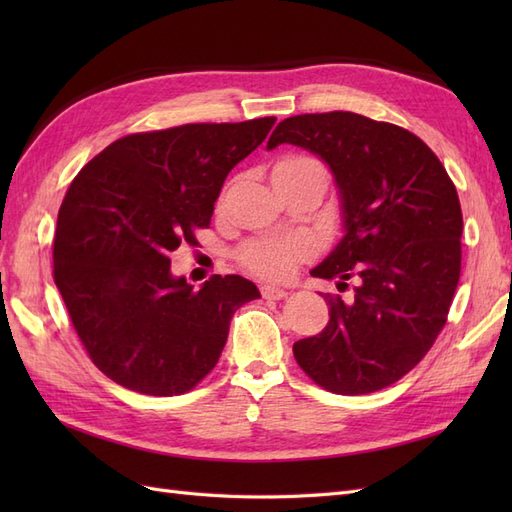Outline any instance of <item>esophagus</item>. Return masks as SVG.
Segmentation results:
<instances>
[{"instance_id":"34e87169","label":"esophagus","mask_w":512,"mask_h":512,"mask_svg":"<svg viewBox=\"0 0 512 512\" xmlns=\"http://www.w3.org/2000/svg\"><path fill=\"white\" fill-rule=\"evenodd\" d=\"M286 290L284 288H277V286H262V297L269 299V301H280L286 297Z\"/></svg>"}]
</instances>
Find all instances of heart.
I'll use <instances>...</instances> for the list:
<instances>
[{
	"mask_svg": "<svg viewBox=\"0 0 512 512\" xmlns=\"http://www.w3.org/2000/svg\"><path fill=\"white\" fill-rule=\"evenodd\" d=\"M299 166H320L316 160L305 156H290L277 162L275 170L299 168ZM307 254V245L301 239H265L254 241L243 250L241 258L254 273L269 277V280H284L297 262Z\"/></svg>",
	"mask_w": 512,
	"mask_h": 512,
	"instance_id": "obj_1",
	"label": "heart"
}]
</instances>
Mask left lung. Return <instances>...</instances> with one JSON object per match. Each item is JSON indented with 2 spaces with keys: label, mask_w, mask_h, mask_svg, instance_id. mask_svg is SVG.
Here are the masks:
<instances>
[{
  "label": "left lung",
  "mask_w": 512,
  "mask_h": 512,
  "mask_svg": "<svg viewBox=\"0 0 512 512\" xmlns=\"http://www.w3.org/2000/svg\"><path fill=\"white\" fill-rule=\"evenodd\" d=\"M288 143L331 168L344 237L312 269L350 301L324 294L329 324L294 342V359L322 389L365 395L423 359L446 324L461 273V205L421 138L348 111L284 119L267 149Z\"/></svg>",
  "instance_id": "obj_1"
}]
</instances>
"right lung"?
<instances>
[{
    "mask_svg": "<svg viewBox=\"0 0 512 512\" xmlns=\"http://www.w3.org/2000/svg\"><path fill=\"white\" fill-rule=\"evenodd\" d=\"M275 117L123 136L74 177L59 207L53 275L89 359L130 391L170 397L203 380L230 318L260 297L241 275L198 290L170 252L211 222L224 179Z\"/></svg>",
    "mask_w": 512,
    "mask_h": 512,
    "instance_id": "right-lung-1",
    "label": "right lung"
}]
</instances>
